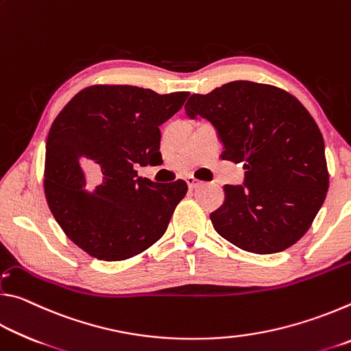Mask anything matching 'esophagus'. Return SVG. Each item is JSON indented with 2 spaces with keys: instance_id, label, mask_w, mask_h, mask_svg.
<instances>
[{
  "instance_id": "1",
  "label": "esophagus",
  "mask_w": 351,
  "mask_h": 351,
  "mask_svg": "<svg viewBox=\"0 0 351 351\" xmlns=\"http://www.w3.org/2000/svg\"><path fill=\"white\" fill-rule=\"evenodd\" d=\"M186 181H187V186H189V189H195V187H198L199 184H201V181H198L197 178H193V176H189Z\"/></svg>"
}]
</instances>
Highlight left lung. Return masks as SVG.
<instances>
[{
  "label": "left lung",
  "instance_id": "obj_1",
  "mask_svg": "<svg viewBox=\"0 0 351 351\" xmlns=\"http://www.w3.org/2000/svg\"><path fill=\"white\" fill-rule=\"evenodd\" d=\"M189 117L218 130L224 161L243 164L245 186H224L210 213L217 232L243 251L276 254L311 228L328 192L322 133L293 94L266 83L229 82L192 94Z\"/></svg>",
  "mask_w": 351,
  "mask_h": 351
}]
</instances>
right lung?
Wrapping results in <instances>:
<instances>
[{
  "label": "right lung",
  "instance_id": "add662e5",
  "mask_svg": "<svg viewBox=\"0 0 351 351\" xmlns=\"http://www.w3.org/2000/svg\"><path fill=\"white\" fill-rule=\"evenodd\" d=\"M187 97V91L91 85L54 119L46 139V201L63 232L88 255L132 258L167 230L186 181L153 182L134 167L162 162L159 125Z\"/></svg>",
  "mask_w": 351,
  "mask_h": 351
}]
</instances>
